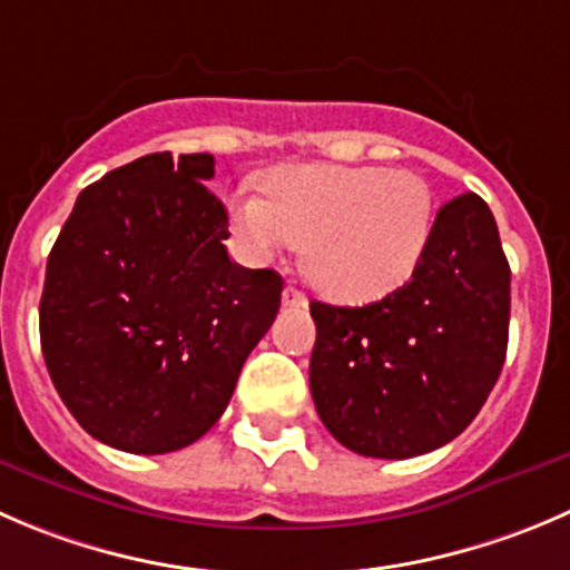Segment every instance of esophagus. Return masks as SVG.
<instances>
[{
    "label": "esophagus",
    "mask_w": 570,
    "mask_h": 570,
    "mask_svg": "<svg viewBox=\"0 0 570 570\" xmlns=\"http://www.w3.org/2000/svg\"><path fill=\"white\" fill-rule=\"evenodd\" d=\"M281 301H284L286 308H306V295H303L297 286H286L284 295H281Z\"/></svg>",
    "instance_id": "obj_1"
}]
</instances>
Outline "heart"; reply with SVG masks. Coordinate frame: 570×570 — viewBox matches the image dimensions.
Instances as JSON below:
<instances>
[{
	"mask_svg": "<svg viewBox=\"0 0 570 570\" xmlns=\"http://www.w3.org/2000/svg\"><path fill=\"white\" fill-rule=\"evenodd\" d=\"M264 191L230 200L242 245L258 262L303 245L308 281L342 303L401 289L432 239V189L412 169L278 167Z\"/></svg>",
	"mask_w": 570,
	"mask_h": 570,
	"instance_id": "obj_1",
	"label": "heart"
}]
</instances>
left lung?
<instances>
[{"instance_id": "obj_1", "label": "left lung", "mask_w": 570, "mask_h": 570, "mask_svg": "<svg viewBox=\"0 0 570 570\" xmlns=\"http://www.w3.org/2000/svg\"><path fill=\"white\" fill-rule=\"evenodd\" d=\"M308 386L345 449L409 460L451 443L499 381L510 340V264L479 195L438 212L423 262L367 306L312 301Z\"/></svg>"}]
</instances>
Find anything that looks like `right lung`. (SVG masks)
<instances>
[{
    "mask_svg": "<svg viewBox=\"0 0 570 570\" xmlns=\"http://www.w3.org/2000/svg\"><path fill=\"white\" fill-rule=\"evenodd\" d=\"M214 156L153 153L86 186L55 242L41 351L77 423L127 454H169L219 420L273 325L284 281L230 262Z\"/></svg>",
    "mask_w": 570,
    "mask_h": 570,
    "instance_id": "obj_1",
    "label": "right lung"
}]
</instances>
